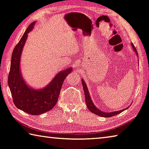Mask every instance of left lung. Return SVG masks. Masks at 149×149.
<instances>
[{"instance_id": "obj_1", "label": "left lung", "mask_w": 149, "mask_h": 149, "mask_svg": "<svg viewBox=\"0 0 149 149\" xmlns=\"http://www.w3.org/2000/svg\"><path fill=\"white\" fill-rule=\"evenodd\" d=\"M131 47L132 48V49L134 52L136 53V55H137V57L139 56L138 53H137L136 48L134 47V46L133 44H131ZM81 84L82 86H83L84 88V94H85V98H86V105H87V107L89 109V110L90 112H92L94 114L97 115V116H102V117H112L113 116H115V115L118 114L120 113H121L122 112H123L124 110H125L126 109H128V108H125V109H123L120 110L119 111H114V112H102L100 110H99L96 106L94 105V104L93 103V102L91 99L90 93H89V90L87 88V86H86V82L84 81V79H81Z\"/></svg>"}]
</instances>
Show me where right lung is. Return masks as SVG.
<instances>
[{
  "mask_svg": "<svg viewBox=\"0 0 149 149\" xmlns=\"http://www.w3.org/2000/svg\"><path fill=\"white\" fill-rule=\"evenodd\" d=\"M35 22L28 26L23 37L15 46L11 57L8 84L13 102L19 109L31 115H39L52 110L56 104L66 76L72 71V68L60 71L55 75L50 83L41 89L30 87L22 76L21 58L22 52L28 37V33L34 27Z\"/></svg>",
  "mask_w": 149,
  "mask_h": 149,
  "instance_id": "obj_1",
  "label": "right lung"
}]
</instances>
